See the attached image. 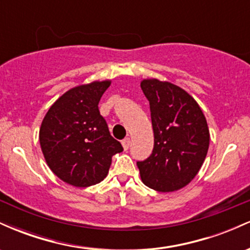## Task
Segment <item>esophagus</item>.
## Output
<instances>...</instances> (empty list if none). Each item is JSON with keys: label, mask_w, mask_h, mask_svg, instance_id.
I'll use <instances>...</instances> for the list:
<instances>
[{"label": "esophagus", "mask_w": 250, "mask_h": 250, "mask_svg": "<svg viewBox=\"0 0 250 250\" xmlns=\"http://www.w3.org/2000/svg\"><path fill=\"white\" fill-rule=\"evenodd\" d=\"M122 146H123V149L125 150H127L129 148V146H130V139L129 137H125V139L122 140Z\"/></svg>", "instance_id": "esophagus-1"}]
</instances>
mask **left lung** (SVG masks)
<instances>
[{
  "mask_svg": "<svg viewBox=\"0 0 250 250\" xmlns=\"http://www.w3.org/2000/svg\"><path fill=\"white\" fill-rule=\"evenodd\" d=\"M149 101L154 148L137 161L142 182L168 193L187 186L199 173L209 148V129L196 101L187 91L156 79L143 80Z\"/></svg>",
  "mask_w": 250,
  "mask_h": 250,
  "instance_id": "1",
  "label": "left lung"
}]
</instances>
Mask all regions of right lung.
I'll return each instance as SVG.
<instances>
[{
	"mask_svg": "<svg viewBox=\"0 0 250 250\" xmlns=\"http://www.w3.org/2000/svg\"><path fill=\"white\" fill-rule=\"evenodd\" d=\"M110 81L91 82L64 93L51 105L40 129V145L54 174L75 187L107 176L111 156L123 150L109 133L99 102Z\"/></svg>",
	"mask_w": 250,
	"mask_h": 250,
	"instance_id": "add662e5",
	"label": "right lung"
}]
</instances>
